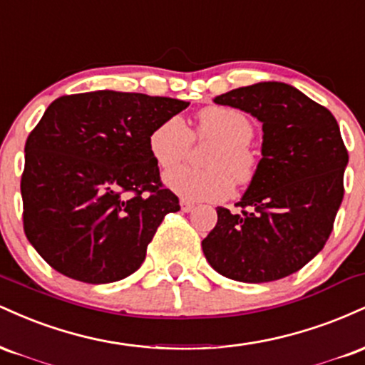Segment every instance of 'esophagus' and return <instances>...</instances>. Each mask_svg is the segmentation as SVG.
I'll return each mask as SVG.
<instances>
[{"instance_id": "1", "label": "esophagus", "mask_w": 365, "mask_h": 365, "mask_svg": "<svg viewBox=\"0 0 365 365\" xmlns=\"http://www.w3.org/2000/svg\"><path fill=\"white\" fill-rule=\"evenodd\" d=\"M180 207H182V211H183V212H190L192 209L195 207V204H194V202H190V200L182 199V200H180Z\"/></svg>"}]
</instances>
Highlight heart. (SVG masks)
I'll use <instances>...</instances> for the list:
<instances>
[{"label":"heart","instance_id":"b5f03b06","mask_svg":"<svg viewBox=\"0 0 365 365\" xmlns=\"http://www.w3.org/2000/svg\"><path fill=\"white\" fill-rule=\"evenodd\" d=\"M195 135L215 140L207 156L209 170L177 168L165 175V185L185 200H221L238 183L254 177L255 158L249 144L254 137V125L242 111L226 106L204 108L197 116ZM194 142L192 130L182 116H170L161 121L149 135V150L163 170L180 165L188 156Z\"/></svg>","mask_w":365,"mask_h":365}]
</instances>
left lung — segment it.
<instances>
[{
    "label": "left lung",
    "instance_id": "left-lung-1",
    "mask_svg": "<svg viewBox=\"0 0 365 365\" xmlns=\"http://www.w3.org/2000/svg\"><path fill=\"white\" fill-rule=\"evenodd\" d=\"M262 123V158L240 212L217 207L202 240L212 269L266 283L297 273L321 252L343 200L349 153L329 110L283 82H259L215 98Z\"/></svg>",
    "mask_w": 365,
    "mask_h": 365
}]
</instances>
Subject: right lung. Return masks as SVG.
I'll use <instances>...</instances> for the list:
<instances>
[{
	"mask_svg": "<svg viewBox=\"0 0 365 365\" xmlns=\"http://www.w3.org/2000/svg\"><path fill=\"white\" fill-rule=\"evenodd\" d=\"M190 103L139 92L61 96L25 142L24 230L53 269L83 283L135 273L178 197L165 188L149 135Z\"/></svg>",
	"mask_w": 365,
	"mask_h": 365,
	"instance_id": "obj_1",
	"label": "right lung"
}]
</instances>
